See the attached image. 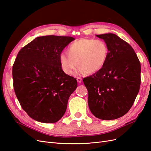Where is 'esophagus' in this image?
Wrapping results in <instances>:
<instances>
[{"label":"esophagus","mask_w":151,"mask_h":151,"mask_svg":"<svg viewBox=\"0 0 151 151\" xmlns=\"http://www.w3.org/2000/svg\"><path fill=\"white\" fill-rule=\"evenodd\" d=\"M77 82H78L79 83H81V82H82L81 77H77Z\"/></svg>","instance_id":"34e87169"}]
</instances>
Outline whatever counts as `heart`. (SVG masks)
<instances>
[{"mask_svg": "<svg viewBox=\"0 0 151 151\" xmlns=\"http://www.w3.org/2000/svg\"><path fill=\"white\" fill-rule=\"evenodd\" d=\"M108 53V46L103 41L81 38L72 43L68 52H62L59 59L62 70L68 75L73 74L78 65L81 73L91 74L102 68Z\"/></svg>", "mask_w": 151, "mask_h": 151, "instance_id": "obj_1", "label": "heart"}]
</instances>
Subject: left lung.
Listing matches in <instances>:
<instances>
[{
	"label": "left lung",
	"mask_w": 151,
	"mask_h": 151,
	"mask_svg": "<svg viewBox=\"0 0 151 151\" xmlns=\"http://www.w3.org/2000/svg\"><path fill=\"white\" fill-rule=\"evenodd\" d=\"M108 53L102 68L84 78L91 112L101 120L122 117L130 110L140 86V63L130 45L115 34L98 35Z\"/></svg>",
	"instance_id": "1"
}]
</instances>
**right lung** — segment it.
Listing matches in <instances>:
<instances>
[{
    "mask_svg": "<svg viewBox=\"0 0 151 151\" xmlns=\"http://www.w3.org/2000/svg\"><path fill=\"white\" fill-rule=\"evenodd\" d=\"M74 40L71 36H40L17 53L12 67L14 89L22 108L36 121L53 123L65 113L77 83L62 70L59 57Z\"/></svg>",
    "mask_w": 151,
    "mask_h": 151,
    "instance_id": "add662e5",
    "label": "right lung"
}]
</instances>
